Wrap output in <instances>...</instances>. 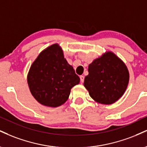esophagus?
<instances>
[{
  "instance_id": "1",
  "label": "esophagus",
  "mask_w": 147,
  "mask_h": 147,
  "mask_svg": "<svg viewBox=\"0 0 147 147\" xmlns=\"http://www.w3.org/2000/svg\"><path fill=\"white\" fill-rule=\"evenodd\" d=\"M80 81H81V83H83L84 81V76L81 75L80 76Z\"/></svg>"
}]
</instances>
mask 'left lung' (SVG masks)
<instances>
[{
  "instance_id": "obj_1",
  "label": "left lung",
  "mask_w": 147,
  "mask_h": 147,
  "mask_svg": "<svg viewBox=\"0 0 147 147\" xmlns=\"http://www.w3.org/2000/svg\"><path fill=\"white\" fill-rule=\"evenodd\" d=\"M84 86L95 101L110 105L123 96L128 86L127 66L116 55L107 52L88 66Z\"/></svg>"
}]
</instances>
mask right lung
I'll return each instance as SVG.
<instances>
[{
    "mask_svg": "<svg viewBox=\"0 0 147 147\" xmlns=\"http://www.w3.org/2000/svg\"><path fill=\"white\" fill-rule=\"evenodd\" d=\"M80 79L63 57L59 45L42 51L32 63L27 76L31 94L40 103L56 107L68 100L71 88Z\"/></svg>",
    "mask_w": 147,
    "mask_h": 147,
    "instance_id": "right-lung-1",
    "label": "right lung"
}]
</instances>
